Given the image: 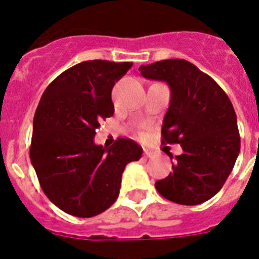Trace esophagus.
Listing matches in <instances>:
<instances>
[{
  "label": "esophagus",
  "instance_id": "obj_1",
  "mask_svg": "<svg viewBox=\"0 0 259 259\" xmlns=\"http://www.w3.org/2000/svg\"><path fill=\"white\" fill-rule=\"evenodd\" d=\"M153 153L152 152H149V150H144V157H146V158H152L153 157Z\"/></svg>",
  "mask_w": 259,
  "mask_h": 259
}]
</instances>
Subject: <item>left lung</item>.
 Wrapping results in <instances>:
<instances>
[{"instance_id":"obj_1","label":"left lung","mask_w":259,"mask_h":259,"mask_svg":"<svg viewBox=\"0 0 259 259\" xmlns=\"http://www.w3.org/2000/svg\"><path fill=\"white\" fill-rule=\"evenodd\" d=\"M144 77L166 81L170 106L162 124V143L180 144L172 172L155 183L167 200L198 205L218 193L240 153L236 113L212 77L185 59H164L139 67Z\"/></svg>"}]
</instances>
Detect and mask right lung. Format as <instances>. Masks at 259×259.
Listing matches in <instances>:
<instances>
[{
    "instance_id": "right-lung-1",
    "label": "right lung",
    "mask_w": 259,
    "mask_h": 259,
    "mask_svg": "<svg viewBox=\"0 0 259 259\" xmlns=\"http://www.w3.org/2000/svg\"><path fill=\"white\" fill-rule=\"evenodd\" d=\"M131 62L85 61L63 71L45 89L33 118L29 157L41 188L62 211L91 218L119 196L127 163L143 149L131 139L96 145L102 119L114 114L111 91Z\"/></svg>"
}]
</instances>
